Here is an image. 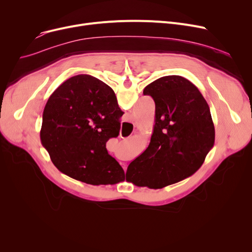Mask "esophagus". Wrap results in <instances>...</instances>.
Returning <instances> with one entry per match:
<instances>
[{
    "label": "esophagus",
    "instance_id": "obj_1",
    "mask_svg": "<svg viewBox=\"0 0 252 252\" xmlns=\"http://www.w3.org/2000/svg\"><path fill=\"white\" fill-rule=\"evenodd\" d=\"M133 124H134V125H136V124H137V121H136L135 118H133Z\"/></svg>",
    "mask_w": 252,
    "mask_h": 252
}]
</instances>
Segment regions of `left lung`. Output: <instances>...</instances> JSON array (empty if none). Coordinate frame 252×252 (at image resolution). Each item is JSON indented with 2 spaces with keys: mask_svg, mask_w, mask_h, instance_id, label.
I'll return each instance as SVG.
<instances>
[{
  "mask_svg": "<svg viewBox=\"0 0 252 252\" xmlns=\"http://www.w3.org/2000/svg\"><path fill=\"white\" fill-rule=\"evenodd\" d=\"M155 102L149 146L127 166L140 187L161 189L198 170L215 144L209 106L190 81L180 75L156 79L143 91Z\"/></svg>",
  "mask_w": 252,
  "mask_h": 252,
  "instance_id": "left-lung-1",
  "label": "left lung"
}]
</instances>
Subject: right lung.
I'll use <instances>...</instances> for the list:
<instances>
[{
	"label": "right lung",
	"instance_id": "obj_1",
	"mask_svg": "<svg viewBox=\"0 0 252 252\" xmlns=\"http://www.w3.org/2000/svg\"><path fill=\"white\" fill-rule=\"evenodd\" d=\"M113 90L100 79L78 74L50 96L43 112L41 142L65 175L91 185H112L125 171L108 154L106 142L121 129Z\"/></svg>",
	"mask_w": 252,
	"mask_h": 252
}]
</instances>
